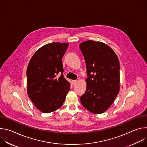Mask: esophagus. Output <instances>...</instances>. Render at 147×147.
<instances>
[{"instance_id":"1","label":"esophagus","mask_w":147,"mask_h":147,"mask_svg":"<svg viewBox=\"0 0 147 147\" xmlns=\"http://www.w3.org/2000/svg\"><path fill=\"white\" fill-rule=\"evenodd\" d=\"M76 82H77V80H73L72 81V82H73V84H75Z\"/></svg>"}]
</instances>
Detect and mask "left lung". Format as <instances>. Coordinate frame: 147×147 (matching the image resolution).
<instances>
[{
	"label": "left lung",
	"instance_id": "8db88e82",
	"mask_svg": "<svg viewBox=\"0 0 147 147\" xmlns=\"http://www.w3.org/2000/svg\"><path fill=\"white\" fill-rule=\"evenodd\" d=\"M86 60L87 90L80 97L82 105L95 114L105 112L119 92L120 64L107 45L91 40L79 45Z\"/></svg>",
	"mask_w": 147,
	"mask_h": 147
}]
</instances>
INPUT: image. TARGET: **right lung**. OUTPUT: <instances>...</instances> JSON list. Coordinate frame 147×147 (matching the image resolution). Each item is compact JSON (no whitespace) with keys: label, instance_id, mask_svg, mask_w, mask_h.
<instances>
[{"label":"right lung","instance_id":"add662e5","mask_svg":"<svg viewBox=\"0 0 147 147\" xmlns=\"http://www.w3.org/2000/svg\"><path fill=\"white\" fill-rule=\"evenodd\" d=\"M68 45V43L59 42L45 45L30 61L27 70L28 95L36 108L43 113L60 108L70 90L61 61Z\"/></svg>","mask_w":147,"mask_h":147}]
</instances>
